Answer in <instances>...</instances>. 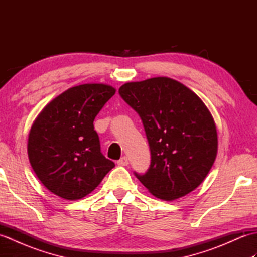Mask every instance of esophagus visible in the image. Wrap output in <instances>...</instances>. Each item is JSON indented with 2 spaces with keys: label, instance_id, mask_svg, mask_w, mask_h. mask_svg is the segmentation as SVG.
Instances as JSON below:
<instances>
[{
  "label": "esophagus",
  "instance_id": "obj_1",
  "mask_svg": "<svg viewBox=\"0 0 257 257\" xmlns=\"http://www.w3.org/2000/svg\"><path fill=\"white\" fill-rule=\"evenodd\" d=\"M128 163H129V161H128V158H127V157H122L121 159L117 161V165H118V166H120V167H125V166H128Z\"/></svg>",
  "mask_w": 257,
  "mask_h": 257
}]
</instances>
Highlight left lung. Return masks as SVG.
<instances>
[{"label": "left lung", "instance_id": "obj_1", "mask_svg": "<svg viewBox=\"0 0 257 257\" xmlns=\"http://www.w3.org/2000/svg\"><path fill=\"white\" fill-rule=\"evenodd\" d=\"M119 94L143 120L151 151L148 171L136 177L163 201L192 192L217 155L216 125L205 103L169 77L125 83Z\"/></svg>", "mask_w": 257, "mask_h": 257}]
</instances>
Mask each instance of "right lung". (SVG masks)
Segmentation results:
<instances>
[{"label": "right lung", "instance_id": "right-lung-1", "mask_svg": "<svg viewBox=\"0 0 257 257\" xmlns=\"http://www.w3.org/2000/svg\"><path fill=\"white\" fill-rule=\"evenodd\" d=\"M106 84L72 87L48 102L33 122L27 155L36 177L64 200L85 198L114 163L100 152L95 117L114 95Z\"/></svg>", "mask_w": 257, "mask_h": 257}]
</instances>
